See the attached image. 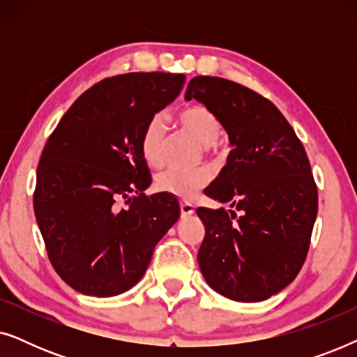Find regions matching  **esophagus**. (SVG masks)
<instances>
[{
  "label": "esophagus",
  "instance_id": "34e87169",
  "mask_svg": "<svg viewBox=\"0 0 357 357\" xmlns=\"http://www.w3.org/2000/svg\"><path fill=\"white\" fill-rule=\"evenodd\" d=\"M195 213V206L190 202H180V214L182 218H187Z\"/></svg>",
  "mask_w": 357,
  "mask_h": 357
}]
</instances>
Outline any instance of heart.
<instances>
[{"instance_id":"heart-1","label":"heart","mask_w":357,"mask_h":357,"mask_svg":"<svg viewBox=\"0 0 357 357\" xmlns=\"http://www.w3.org/2000/svg\"><path fill=\"white\" fill-rule=\"evenodd\" d=\"M180 126L193 136L203 146H213L222 135L221 120L213 110L203 105L185 107L177 114ZM165 148V123L162 119L155 116L148 123L141 136V154L146 164L153 169L164 165ZM211 178L208 169L195 170H167L158 177V188L160 192L174 195L177 198L190 199L202 190Z\"/></svg>"}]
</instances>
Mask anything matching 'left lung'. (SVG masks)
<instances>
[{"label": "left lung", "instance_id": "left-lung-1", "mask_svg": "<svg viewBox=\"0 0 357 357\" xmlns=\"http://www.w3.org/2000/svg\"><path fill=\"white\" fill-rule=\"evenodd\" d=\"M185 99L213 110L227 131V164L204 190L232 209L198 208V265L214 291L260 302L291 284L304 265L319 195L304 146L275 104L224 77L197 76Z\"/></svg>", "mask_w": 357, "mask_h": 357}]
</instances>
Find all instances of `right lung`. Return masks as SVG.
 <instances>
[{
    "mask_svg": "<svg viewBox=\"0 0 357 357\" xmlns=\"http://www.w3.org/2000/svg\"><path fill=\"white\" fill-rule=\"evenodd\" d=\"M183 84L172 73L107 77L77 97L42 151L33 211L53 268L81 294L131 289L180 218L174 195H144L141 136ZM120 197L128 208L118 209Z\"/></svg>",
    "mask_w": 357,
    "mask_h": 357,
    "instance_id": "1",
    "label": "right lung"
}]
</instances>
